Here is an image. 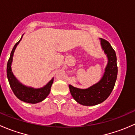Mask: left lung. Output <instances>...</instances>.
Here are the masks:
<instances>
[{"label": "left lung", "mask_w": 135, "mask_h": 135, "mask_svg": "<svg viewBox=\"0 0 135 135\" xmlns=\"http://www.w3.org/2000/svg\"><path fill=\"white\" fill-rule=\"evenodd\" d=\"M100 44L108 58V63L100 81L88 89H79L69 85L71 95L79 104L95 106L104 102L112 91L118 75L117 58L115 51L110 43L100 38Z\"/></svg>", "instance_id": "obj_1"}]
</instances>
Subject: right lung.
<instances>
[{"instance_id":"1","label":"right lung","mask_w":135,"mask_h":135,"mask_svg":"<svg viewBox=\"0 0 135 135\" xmlns=\"http://www.w3.org/2000/svg\"><path fill=\"white\" fill-rule=\"evenodd\" d=\"M22 37L23 35L21 36V39L13 46L12 52L10 54V57H9L8 61L7 69H6L7 77L8 79L11 89L13 91L14 95L20 100L25 102V103L36 104V103H40V102H42V100H44L47 97V95L50 94L51 85L54 82V78L51 79L45 86L42 87L41 88L35 89L33 88L27 87L23 85L15 77L12 71L11 66H12V60H13V53H14L15 50H16L18 44L20 43V42L22 39Z\"/></svg>"}]
</instances>
